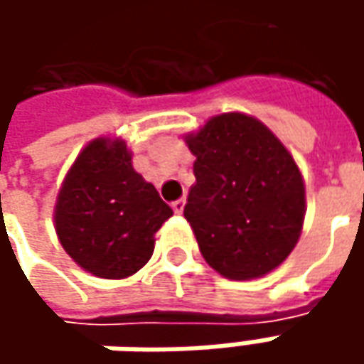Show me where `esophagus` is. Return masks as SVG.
Masks as SVG:
<instances>
[{"label": "esophagus", "instance_id": "1", "mask_svg": "<svg viewBox=\"0 0 364 364\" xmlns=\"http://www.w3.org/2000/svg\"><path fill=\"white\" fill-rule=\"evenodd\" d=\"M184 206H186V200H184V198H178V200H174V203H172V208H174L176 215H182Z\"/></svg>", "mask_w": 364, "mask_h": 364}]
</instances>
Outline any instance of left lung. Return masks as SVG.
Segmentation results:
<instances>
[{"label": "left lung", "mask_w": 364, "mask_h": 364, "mask_svg": "<svg viewBox=\"0 0 364 364\" xmlns=\"http://www.w3.org/2000/svg\"><path fill=\"white\" fill-rule=\"evenodd\" d=\"M196 156L184 217L206 263L229 279H253L291 253L304 223V182L263 123L225 113L186 137Z\"/></svg>", "instance_id": "obj_1"}]
</instances>
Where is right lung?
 <instances>
[{
  "instance_id": "right-lung-1",
  "label": "right lung",
  "mask_w": 364,
  "mask_h": 364,
  "mask_svg": "<svg viewBox=\"0 0 364 364\" xmlns=\"http://www.w3.org/2000/svg\"><path fill=\"white\" fill-rule=\"evenodd\" d=\"M172 208L133 170L127 146L99 137L80 151L56 203L64 251L97 277L139 272L154 253V235Z\"/></svg>"
}]
</instances>
